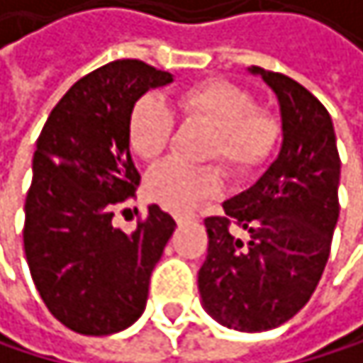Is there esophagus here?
<instances>
[{
	"mask_svg": "<svg viewBox=\"0 0 363 363\" xmlns=\"http://www.w3.org/2000/svg\"><path fill=\"white\" fill-rule=\"evenodd\" d=\"M191 218H193V214H182V212H177V214H174V220H177L179 225L186 223V220H191Z\"/></svg>",
	"mask_w": 363,
	"mask_h": 363,
	"instance_id": "esophagus-1",
	"label": "esophagus"
}]
</instances>
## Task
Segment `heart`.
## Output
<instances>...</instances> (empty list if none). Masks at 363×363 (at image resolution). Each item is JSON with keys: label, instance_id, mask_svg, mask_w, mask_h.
<instances>
[{"label": "heart", "instance_id": "1", "mask_svg": "<svg viewBox=\"0 0 363 363\" xmlns=\"http://www.w3.org/2000/svg\"><path fill=\"white\" fill-rule=\"evenodd\" d=\"M177 113L189 123L212 130L206 160H218L233 179H250L275 155L281 143V121L275 113L256 109L254 96L227 79L197 82L177 94ZM174 134V115L157 99L143 96L128 119V140L143 160L160 157ZM223 179L214 166H189L166 160L147 177L149 195L162 206L186 212L218 195Z\"/></svg>", "mask_w": 363, "mask_h": 363}]
</instances>
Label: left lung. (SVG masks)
Here are the masks:
<instances>
[{
	"label": "left lung",
	"mask_w": 363,
	"mask_h": 363,
	"mask_svg": "<svg viewBox=\"0 0 363 363\" xmlns=\"http://www.w3.org/2000/svg\"><path fill=\"white\" fill-rule=\"evenodd\" d=\"M248 71L277 94L284 140L269 170L223 203L225 216L203 220L197 286L216 322L262 332L294 318L322 279L340 210V157L332 117L307 88L284 73Z\"/></svg>",
	"instance_id": "1"
}]
</instances>
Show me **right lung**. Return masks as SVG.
<instances>
[{"mask_svg":"<svg viewBox=\"0 0 363 363\" xmlns=\"http://www.w3.org/2000/svg\"><path fill=\"white\" fill-rule=\"evenodd\" d=\"M172 82L123 58L75 82L52 109L33 155L25 199V254L48 311L67 328L105 336L145 311L151 273L174 233V218L149 206L134 233L113 227V208L140 182L128 140L134 103Z\"/></svg>","mask_w":363,"mask_h":363,"instance_id":"add662e5","label":"right lung"}]
</instances>
